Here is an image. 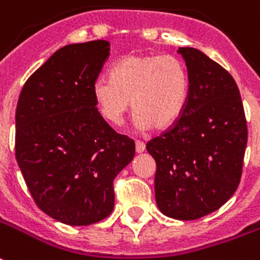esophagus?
<instances>
[{
	"instance_id": "esophagus-1",
	"label": "esophagus",
	"mask_w": 260,
	"mask_h": 260,
	"mask_svg": "<svg viewBox=\"0 0 260 260\" xmlns=\"http://www.w3.org/2000/svg\"><path fill=\"white\" fill-rule=\"evenodd\" d=\"M145 143L141 142V141H136L135 142V150H136V153H142V152H145Z\"/></svg>"
}]
</instances>
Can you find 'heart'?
I'll use <instances>...</instances> for the list:
<instances>
[{
  "instance_id": "1",
  "label": "heart",
  "mask_w": 260,
  "mask_h": 260,
  "mask_svg": "<svg viewBox=\"0 0 260 260\" xmlns=\"http://www.w3.org/2000/svg\"><path fill=\"white\" fill-rule=\"evenodd\" d=\"M110 79L92 84V100L100 117L119 125L129 110L141 129H165L184 111L190 77L184 63L172 54H128L111 67Z\"/></svg>"
}]
</instances>
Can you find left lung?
<instances>
[{
  "instance_id": "obj_1",
  "label": "left lung",
  "mask_w": 260,
  "mask_h": 260,
  "mask_svg": "<svg viewBox=\"0 0 260 260\" xmlns=\"http://www.w3.org/2000/svg\"><path fill=\"white\" fill-rule=\"evenodd\" d=\"M190 77L177 122L148 142L156 161V204L170 218L190 221L218 210L235 193L248 128L235 80L194 48H179Z\"/></svg>"
}]
</instances>
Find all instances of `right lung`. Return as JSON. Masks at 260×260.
Here are the masks:
<instances>
[{"label": "right lung", "instance_id": "add662e5", "mask_svg": "<svg viewBox=\"0 0 260 260\" xmlns=\"http://www.w3.org/2000/svg\"><path fill=\"white\" fill-rule=\"evenodd\" d=\"M110 42L56 50L25 83L15 115V155L38 207L63 224L99 222L114 210V179L135 143L100 117L92 84Z\"/></svg>", "mask_w": 260, "mask_h": 260}]
</instances>
